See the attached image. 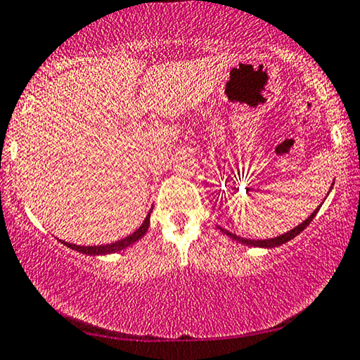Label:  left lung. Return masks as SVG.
Instances as JSON below:
<instances>
[{
    "label": "left lung",
    "instance_id": "8db88e82",
    "mask_svg": "<svg viewBox=\"0 0 360 360\" xmlns=\"http://www.w3.org/2000/svg\"><path fill=\"white\" fill-rule=\"evenodd\" d=\"M333 187V186H331ZM318 210H320V207H318V209L313 212V214L308 217V219L305 220V221H302L300 225L298 226H295V229L293 230H290V231H287V233H283V235H281V236H277V238H269V240H248V238H241V236H236V235H233V233H230L229 230H224V229H220L221 231L225 233V235H229L230 238H233V240H236V241H240V243H243V245H246V246H257V248H276V246H281V245H283V243H287L288 240H292V238H295L298 233H302L303 230L307 229L308 225H310V221L315 219V215L318 214Z\"/></svg>",
    "mask_w": 360,
    "mask_h": 360
}]
</instances>
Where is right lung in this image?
I'll list each match as a JSON object with an SVG mask.
<instances>
[{
    "label": "right lung",
    "instance_id": "right-lung-1",
    "mask_svg": "<svg viewBox=\"0 0 360 360\" xmlns=\"http://www.w3.org/2000/svg\"><path fill=\"white\" fill-rule=\"evenodd\" d=\"M148 226H150V214L146 215V219L141 226L136 231L131 233L127 238H124V240H119L115 243H110V245H104V246H78V245H72V243H65L68 248H72L75 251H79L83 252V255H89V256H99V255H109V252H117V251H122L125 248H129L130 245H134L135 241H139L141 236L145 235L146 231H148Z\"/></svg>",
    "mask_w": 360,
    "mask_h": 360
}]
</instances>
